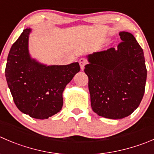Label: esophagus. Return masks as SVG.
<instances>
[{
	"label": "esophagus",
	"instance_id": "esophagus-1",
	"mask_svg": "<svg viewBox=\"0 0 154 154\" xmlns=\"http://www.w3.org/2000/svg\"><path fill=\"white\" fill-rule=\"evenodd\" d=\"M79 63H80V68L83 70V68H84L85 65H86V63H87V61H86L85 59H80V60H79Z\"/></svg>",
	"mask_w": 154,
	"mask_h": 154
}]
</instances>
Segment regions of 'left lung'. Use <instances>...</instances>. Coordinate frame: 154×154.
Segmentation results:
<instances>
[{"instance_id":"8db88e82","label":"left lung","mask_w":154,"mask_h":154,"mask_svg":"<svg viewBox=\"0 0 154 154\" xmlns=\"http://www.w3.org/2000/svg\"><path fill=\"white\" fill-rule=\"evenodd\" d=\"M123 42L117 49L86 56L92 110L100 117L119 120L139 106L145 89L147 69L144 52L131 33H119Z\"/></svg>"}]
</instances>
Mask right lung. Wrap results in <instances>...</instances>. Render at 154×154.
I'll use <instances>...</instances> for the list:
<instances>
[{
  "label": "right lung",
  "instance_id": "obj_1",
  "mask_svg": "<svg viewBox=\"0 0 154 154\" xmlns=\"http://www.w3.org/2000/svg\"><path fill=\"white\" fill-rule=\"evenodd\" d=\"M31 31L24 29L11 47L5 77L18 109L32 118L44 120L60 111L64 89L80 68L78 62L47 65L33 59L28 50Z\"/></svg>",
  "mask_w": 154,
  "mask_h": 154
}]
</instances>
